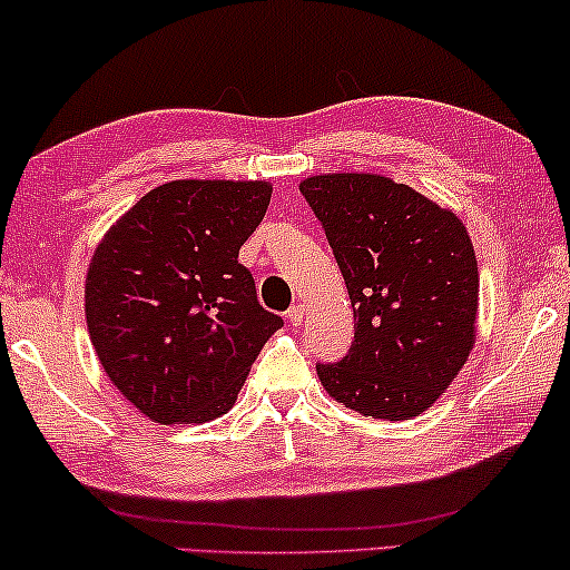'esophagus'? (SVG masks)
<instances>
[{"label":"esophagus","instance_id":"obj_1","mask_svg":"<svg viewBox=\"0 0 570 570\" xmlns=\"http://www.w3.org/2000/svg\"><path fill=\"white\" fill-rule=\"evenodd\" d=\"M287 320H291V324L298 327V324H303V320H306V308H303L301 303H295V306L287 308Z\"/></svg>","mask_w":570,"mask_h":570}]
</instances>
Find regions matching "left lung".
<instances>
[{"instance_id": "1", "label": "left lung", "mask_w": 570, "mask_h": 570, "mask_svg": "<svg viewBox=\"0 0 570 570\" xmlns=\"http://www.w3.org/2000/svg\"><path fill=\"white\" fill-rule=\"evenodd\" d=\"M348 287V356L320 364L330 397L364 416L424 413L461 372L476 340L479 267L463 222L372 173L301 183Z\"/></svg>"}]
</instances>
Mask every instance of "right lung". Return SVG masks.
<instances>
[{"mask_svg":"<svg viewBox=\"0 0 570 570\" xmlns=\"http://www.w3.org/2000/svg\"><path fill=\"white\" fill-rule=\"evenodd\" d=\"M269 198L264 180L165 183L94 250V351L122 397L157 424H202L230 411L258 351L283 327L238 264Z\"/></svg>","mask_w":570,"mask_h":570,"instance_id":"obj_1","label":"right lung"}]
</instances>
